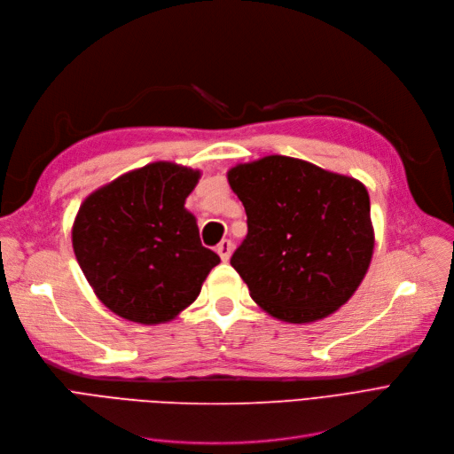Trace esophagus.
I'll return each instance as SVG.
<instances>
[{
    "label": "esophagus",
    "instance_id": "esophagus-1",
    "mask_svg": "<svg viewBox=\"0 0 454 454\" xmlns=\"http://www.w3.org/2000/svg\"><path fill=\"white\" fill-rule=\"evenodd\" d=\"M215 251H218L222 261L227 262L229 256H231V251H232V242H231V240H222V242L218 244V247H215Z\"/></svg>",
    "mask_w": 454,
    "mask_h": 454
}]
</instances>
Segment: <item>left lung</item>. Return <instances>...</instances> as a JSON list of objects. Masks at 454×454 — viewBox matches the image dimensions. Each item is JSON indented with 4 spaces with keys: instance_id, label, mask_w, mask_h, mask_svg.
Instances as JSON below:
<instances>
[{
    "instance_id": "obj_1",
    "label": "left lung",
    "mask_w": 454,
    "mask_h": 454,
    "mask_svg": "<svg viewBox=\"0 0 454 454\" xmlns=\"http://www.w3.org/2000/svg\"><path fill=\"white\" fill-rule=\"evenodd\" d=\"M227 179L247 214L231 266L254 303L290 323L327 317L348 303L375 246L365 186L283 155L234 166Z\"/></svg>"
}]
</instances>
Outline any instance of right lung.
I'll return each mask as SVG.
<instances>
[{
    "label": "right lung",
    "mask_w": 454,
    "mask_h": 454,
    "mask_svg": "<svg viewBox=\"0 0 454 454\" xmlns=\"http://www.w3.org/2000/svg\"><path fill=\"white\" fill-rule=\"evenodd\" d=\"M200 171L153 162L129 171L86 198L75 215L77 262L101 303L155 325L174 319L201 292L220 256L203 247L184 208Z\"/></svg>",
    "instance_id": "right-lung-1"
}]
</instances>
